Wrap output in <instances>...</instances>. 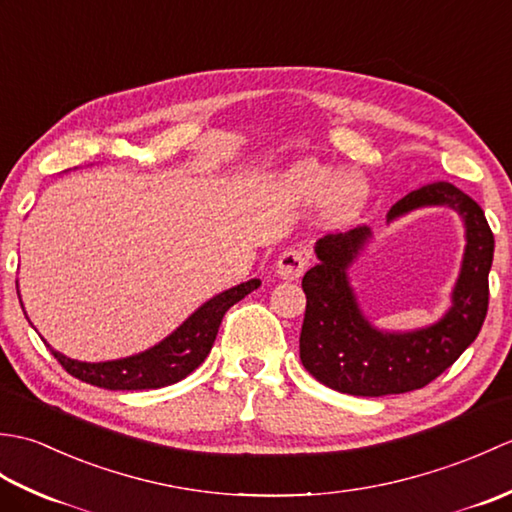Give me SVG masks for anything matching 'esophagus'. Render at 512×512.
Here are the masks:
<instances>
[{"label":"esophagus","instance_id":"34e87169","mask_svg":"<svg viewBox=\"0 0 512 512\" xmlns=\"http://www.w3.org/2000/svg\"><path fill=\"white\" fill-rule=\"evenodd\" d=\"M308 266V257L303 250L297 248H288L284 255L279 257L277 262V275L286 281H295L303 275V270Z\"/></svg>","mask_w":512,"mask_h":512}]
</instances>
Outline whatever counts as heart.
I'll list each match as a JSON object with an SVG mask.
<instances>
[{"mask_svg": "<svg viewBox=\"0 0 512 512\" xmlns=\"http://www.w3.org/2000/svg\"><path fill=\"white\" fill-rule=\"evenodd\" d=\"M286 187L303 200L325 198V213L336 224L356 220L372 198V184L358 171H341L319 160H299L284 173Z\"/></svg>", "mask_w": 512, "mask_h": 512, "instance_id": "heart-1", "label": "heart"}]
</instances>
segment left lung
I'll use <instances>...</instances> for the list:
<instances>
[{
  "label": "left lung",
  "instance_id": "8db88e82",
  "mask_svg": "<svg viewBox=\"0 0 512 512\" xmlns=\"http://www.w3.org/2000/svg\"><path fill=\"white\" fill-rule=\"evenodd\" d=\"M427 206H447L462 217L466 246L449 310L424 328L378 330L363 314L347 270L367 248L372 228L325 235L314 244L319 262L301 281L308 303L299 354L303 367L325 387L352 396L420 389L458 361L480 334L495 250L491 226L482 206L451 182H431L407 193L389 209L387 224Z\"/></svg>",
  "mask_w": 512,
  "mask_h": 512
}]
</instances>
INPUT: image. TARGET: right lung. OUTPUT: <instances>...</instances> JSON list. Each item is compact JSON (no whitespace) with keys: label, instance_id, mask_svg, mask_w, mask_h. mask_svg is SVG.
Instances as JSON below:
<instances>
[{"label":"right lung","instance_id":"obj_1","mask_svg":"<svg viewBox=\"0 0 512 512\" xmlns=\"http://www.w3.org/2000/svg\"><path fill=\"white\" fill-rule=\"evenodd\" d=\"M259 286H262V281L250 279L220 292V295L204 301L198 310L189 314L176 330L154 347L132 356L116 358V361L85 363L52 350V347L50 350L65 372L83 380V383L112 391L167 387L187 378L193 369H198L204 363V358L209 356L215 343L224 312Z\"/></svg>","mask_w":512,"mask_h":512}]
</instances>
